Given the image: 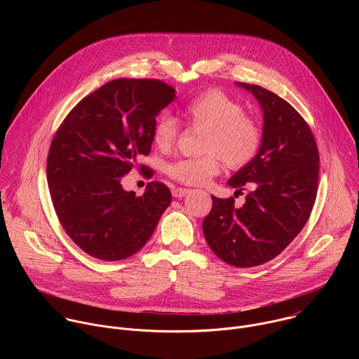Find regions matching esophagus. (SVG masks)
Returning a JSON list of instances; mask_svg holds the SVG:
<instances>
[{
  "label": "esophagus",
  "mask_w": 359,
  "mask_h": 359,
  "mask_svg": "<svg viewBox=\"0 0 359 359\" xmlns=\"http://www.w3.org/2000/svg\"><path fill=\"white\" fill-rule=\"evenodd\" d=\"M189 193H190V190H189V189H183V187H176V189H173V190H172L173 197H177V198L184 197V196H186V194H189Z\"/></svg>",
  "instance_id": "1"
}]
</instances>
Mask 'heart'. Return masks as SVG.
<instances>
[{
  "instance_id": "heart-1",
  "label": "heart",
  "mask_w": 359,
  "mask_h": 359,
  "mask_svg": "<svg viewBox=\"0 0 359 359\" xmlns=\"http://www.w3.org/2000/svg\"><path fill=\"white\" fill-rule=\"evenodd\" d=\"M182 116L190 128L201 130V155L177 159L166 166V175L179 183L204 184L220 172L222 159L230 169L244 168L262 147L259 122L247 116L241 104L222 90L210 89L197 95L182 109ZM179 133L176 119L163 114L156 119L151 137L161 150H169L176 144Z\"/></svg>"
}]
</instances>
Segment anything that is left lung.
<instances>
[{"label":"left lung","instance_id":"left-lung-1","mask_svg":"<svg viewBox=\"0 0 359 359\" xmlns=\"http://www.w3.org/2000/svg\"><path fill=\"white\" fill-rule=\"evenodd\" d=\"M250 90L264 112L262 147L229 184L245 203L212 196L213 206L203 220L209 247L224 263L247 269L273 259L297 237L309 222L318 190L320 155L311 128L278 95L237 82Z\"/></svg>","mask_w":359,"mask_h":359}]
</instances>
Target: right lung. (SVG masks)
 Wrapping results in <instances>:
<instances>
[{"mask_svg": "<svg viewBox=\"0 0 359 359\" xmlns=\"http://www.w3.org/2000/svg\"><path fill=\"white\" fill-rule=\"evenodd\" d=\"M175 92L159 79L111 81L78 102L50 142L46 180L55 213L95 259L118 262L137 252L172 201L162 182L147 183L137 197L121 179L150 153L156 115Z\"/></svg>", "mask_w": 359, "mask_h": 359, "instance_id": "obj_1", "label": "right lung"}]
</instances>
